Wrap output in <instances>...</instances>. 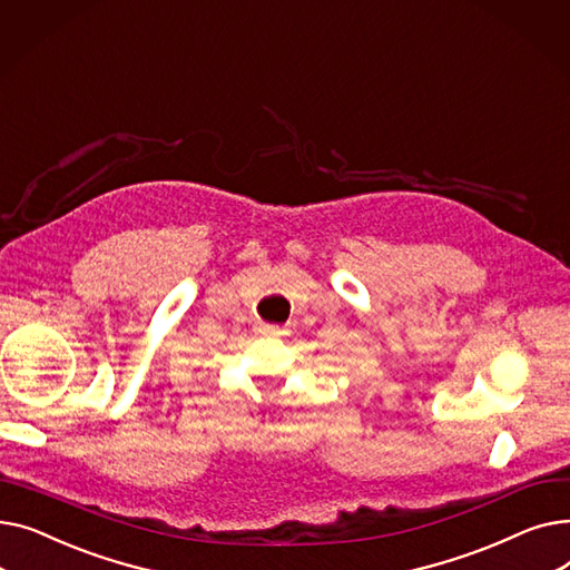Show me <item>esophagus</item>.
<instances>
[{
	"label": "esophagus",
	"instance_id": "esophagus-1",
	"mask_svg": "<svg viewBox=\"0 0 570 570\" xmlns=\"http://www.w3.org/2000/svg\"><path fill=\"white\" fill-rule=\"evenodd\" d=\"M258 335H261V337H279V335H284V331H282V327H277V325L261 323V325H258Z\"/></svg>",
	"mask_w": 570,
	"mask_h": 570
}]
</instances>
